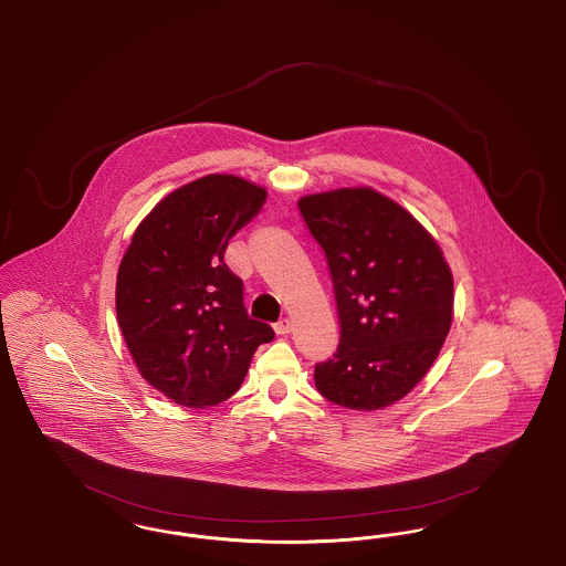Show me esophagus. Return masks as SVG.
Masks as SVG:
<instances>
[{
    "instance_id": "34e87169",
    "label": "esophagus",
    "mask_w": 566,
    "mask_h": 566,
    "mask_svg": "<svg viewBox=\"0 0 566 566\" xmlns=\"http://www.w3.org/2000/svg\"><path fill=\"white\" fill-rule=\"evenodd\" d=\"M273 328H275L277 335H286V333H291V328H293V321H291V318H282V321L275 323Z\"/></svg>"
}]
</instances>
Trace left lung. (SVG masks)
I'll list each match as a JSON object with an SVG mask.
<instances>
[{"instance_id":"8db88e82","label":"left lung","mask_w":566,"mask_h":566,"mask_svg":"<svg viewBox=\"0 0 566 566\" xmlns=\"http://www.w3.org/2000/svg\"><path fill=\"white\" fill-rule=\"evenodd\" d=\"M321 243L339 316L337 352L314 369L326 401L374 411L424 377L452 324L454 282L424 227L374 189L298 199Z\"/></svg>"}]
</instances>
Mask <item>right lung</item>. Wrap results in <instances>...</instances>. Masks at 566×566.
<instances>
[{
    "instance_id": "obj_1",
    "label": "right lung",
    "mask_w": 566,
    "mask_h": 566,
    "mask_svg": "<svg viewBox=\"0 0 566 566\" xmlns=\"http://www.w3.org/2000/svg\"><path fill=\"white\" fill-rule=\"evenodd\" d=\"M268 192L212 174L174 190L135 229L116 277V316L135 365L174 403L212 407L242 384L273 339L243 307L227 268L229 240L261 212Z\"/></svg>"
}]
</instances>
